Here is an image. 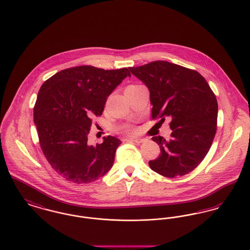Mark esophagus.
Returning <instances> with one entry per match:
<instances>
[{
	"mask_svg": "<svg viewBox=\"0 0 250 250\" xmlns=\"http://www.w3.org/2000/svg\"><path fill=\"white\" fill-rule=\"evenodd\" d=\"M126 140H127V141H133V142H135V143H137V144H140V143L145 142L146 139H143V138H133V139L128 138V139H126Z\"/></svg>",
	"mask_w": 250,
	"mask_h": 250,
	"instance_id": "obj_1",
	"label": "esophagus"
}]
</instances>
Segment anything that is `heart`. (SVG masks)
I'll return each instance as SVG.
<instances>
[{
    "instance_id": "obj_1",
    "label": "heart",
    "mask_w": 250,
    "mask_h": 250,
    "mask_svg": "<svg viewBox=\"0 0 250 250\" xmlns=\"http://www.w3.org/2000/svg\"><path fill=\"white\" fill-rule=\"evenodd\" d=\"M131 86H134V85H131ZM126 131H128V132H133V129L131 127H127Z\"/></svg>"
}]
</instances>
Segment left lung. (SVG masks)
<instances>
[{
    "instance_id": "1",
    "label": "left lung",
    "mask_w": 250,
    "mask_h": 250,
    "mask_svg": "<svg viewBox=\"0 0 250 250\" xmlns=\"http://www.w3.org/2000/svg\"><path fill=\"white\" fill-rule=\"evenodd\" d=\"M149 90L152 119H171L169 140L153 136L161 153L148 162L158 174L174 178L194 170L213 141L218 105L207 81L197 71L167 61L130 67Z\"/></svg>"
}]
</instances>
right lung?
I'll return each instance as SVG.
<instances>
[{
    "label": "right lung",
    "instance_id": "1",
    "mask_svg": "<svg viewBox=\"0 0 250 250\" xmlns=\"http://www.w3.org/2000/svg\"><path fill=\"white\" fill-rule=\"evenodd\" d=\"M126 77H131L126 67L80 66L55 73L41 85L34 108L40 147L66 181L92 183L113 167L121 141L109 135L92 146L87 135L92 118L102 116L107 97Z\"/></svg>",
    "mask_w": 250,
    "mask_h": 250
}]
</instances>
